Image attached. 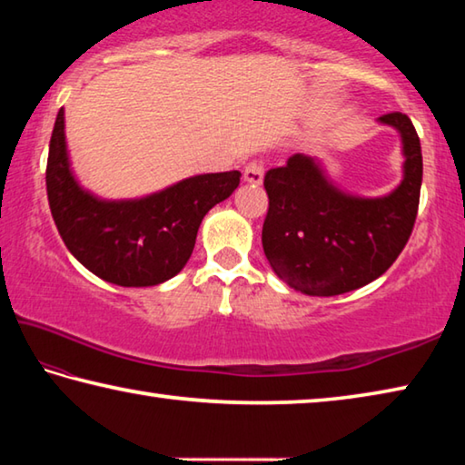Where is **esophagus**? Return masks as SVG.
<instances>
[{"label": "esophagus", "instance_id": "obj_1", "mask_svg": "<svg viewBox=\"0 0 465 465\" xmlns=\"http://www.w3.org/2000/svg\"><path fill=\"white\" fill-rule=\"evenodd\" d=\"M264 178V166L262 162H250L246 168H243V180L248 184H262Z\"/></svg>", "mask_w": 465, "mask_h": 465}]
</instances>
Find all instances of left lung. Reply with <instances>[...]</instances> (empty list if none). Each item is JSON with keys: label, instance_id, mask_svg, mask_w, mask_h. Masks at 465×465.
Listing matches in <instances>:
<instances>
[{"label": "left lung", "instance_id": "obj_1", "mask_svg": "<svg viewBox=\"0 0 465 465\" xmlns=\"http://www.w3.org/2000/svg\"><path fill=\"white\" fill-rule=\"evenodd\" d=\"M377 121L402 141V180L388 194L346 193L318 157L305 153L266 172L262 248L291 289L313 297L349 293L381 277L411 238L422 184L420 141L402 113Z\"/></svg>", "mask_w": 465, "mask_h": 465}]
</instances>
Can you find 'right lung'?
I'll return each instance as SVG.
<instances>
[{
	"mask_svg": "<svg viewBox=\"0 0 465 465\" xmlns=\"http://www.w3.org/2000/svg\"><path fill=\"white\" fill-rule=\"evenodd\" d=\"M240 172L196 174L139 199H100L75 178L65 110L54 121L46 194L67 250L102 281L153 287L184 269L203 217L240 184Z\"/></svg>",
	"mask_w": 465,
	"mask_h": 465,
	"instance_id": "right-lung-1",
	"label": "right lung"
}]
</instances>
